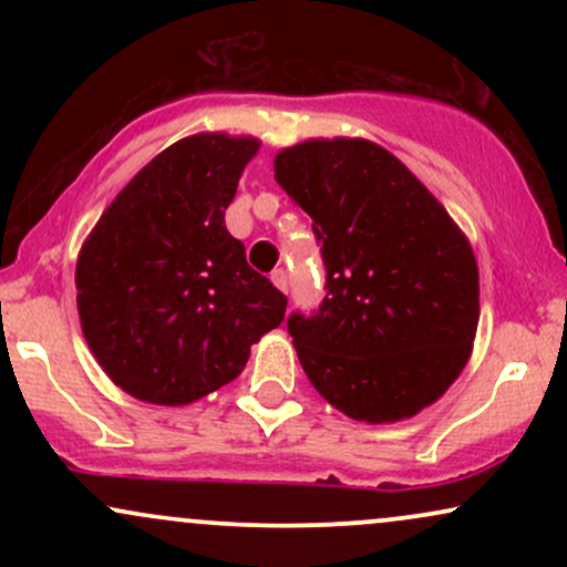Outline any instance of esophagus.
<instances>
[{"mask_svg":"<svg viewBox=\"0 0 567 567\" xmlns=\"http://www.w3.org/2000/svg\"><path fill=\"white\" fill-rule=\"evenodd\" d=\"M271 282H275L282 292H288V271L275 269V271H271Z\"/></svg>","mask_w":567,"mask_h":567,"instance_id":"1","label":"esophagus"}]
</instances>
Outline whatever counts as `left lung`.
I'll return each mask as SVG.
<instances>
[{
	"instance_id": "1",
	"label": "left lung",
	"mask_w": 567,
	"mask_h": 567,
	"mask_svg": "<svg viewBox=\"0 0 567 567\" xmlns=\"http://www.w3.org/2000/svg\"><path fill=\"white\" fill-rule=\"evenodd\" d=\"M309 213L324 298L288 333L311 386L354 421L389 424L458 379L480 320L470 239L394 154L362 138L306 141L275 159Z\"/></svg>"
}]
</instances>
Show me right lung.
I'll use <instances>...</instances> for the list:
<instances>
[{
	"label": "right lung",
	"mask_w": 567,
	"mask_h": 567,
	"mask_svg": "<svg viewBox=\"0 0 567 567\" xmlns=\"http://www.w3.org/2000/svg\"><path fill=\"white\" fill-rule=\"evenodd\" d=\"M256 138L202 133L148 162L106 207L76 261L82 333L109 379L188 405L243 373L288 298L245 258L224 213Z\"/></svg>",
	"instance_id": "right-lung-1"
}]
</instances>
